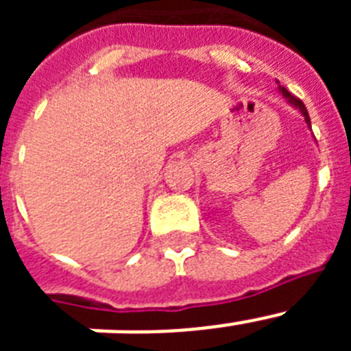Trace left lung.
<instances>
[{
    "mask_svg": "<svg viewBox=\"0 0 351 351\" xmlns=\"http://www.w3.org/2000/svg\"><path fill=\"white\" fill-rule=\"evenodd\" d=\"M278 88H280V93H281V95H283L285 98H287L288 104H290L291 107H295L297 110H299V112L302 114V116H304V121H306V125H308L309 128H311V119H309L308 108H306V105L302 104V100H299V98H297V96H293V95H291V93H288V89H285L283 86H280V82H278Z\"/></svg>",
    "mask_w": 351,
    "mask_h": 351,
    "instance_id": "left-lung-1",
    "label": "left lung"
}]
</instances>
